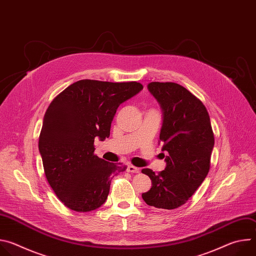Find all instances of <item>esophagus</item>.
Masks as SVG:
<instances>
[{"label": "esophagus", "mask_w": 256, "mask_h": 256, "mask_svg": "<svg viewBox=\"0 0 256 256\" xmlns=\"http://www.w3.org/2000/svg\"><path fill=\"white\" fill-rule=\"evenodd\" d=\"M128 171L130 172V173H138L140 172V168H138L136 166H132V165H128Z\"/></svg>", "instance_id": "obj_1"}]
</instances>
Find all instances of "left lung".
<instances>
[{"label": "left lung", "mask_w": 256, "mask_h": 256, "mask_svg": "<svg viewBox=\"0 0 256 256\" xmlns=\"http://www.w3.org/2000/svg\"><path fill=\"white\" fill-rule=\"evenodd\" d=\"M148 90L162 109L159 142L168 156L160 173L149 168L142 170L152 181L151 190L142 198L148 206L173 210L184 204L206 177L214 134L206 108L184 87L152 82Z\"/></svg>", "instance_id": "1"}]
</instances>
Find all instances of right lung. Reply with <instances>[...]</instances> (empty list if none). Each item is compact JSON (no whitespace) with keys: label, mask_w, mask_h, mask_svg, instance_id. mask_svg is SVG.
Listing matches in <instances>:
<instances>
[{"label":"right lung","mask_w":256,"mask_h":256,"mask_svg":"<svg viewBox=\"0 0 256 256\" xmlns=\"http://www.w3.org/2000/svg\"><path fill=\"white\" fill-rule=\"evenodd\" d=\"M142 90L136 82L81 80L50 104L38 149L50 186L68 208L85 212L101 206L112 177L126 169L94 155V140L109 136L118 106Z\"/></svg>","instance_id":"right-lung-1"}]
</instances>
